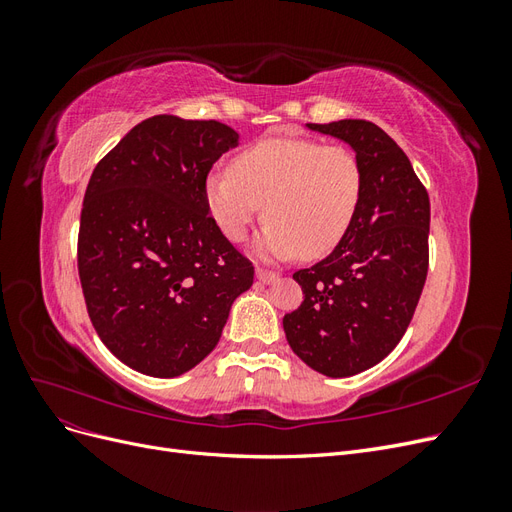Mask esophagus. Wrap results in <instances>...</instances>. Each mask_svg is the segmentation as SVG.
Listing matches in <instances>:
<instances>
[{"label":"esophagus","instance_id":"esophagus-1","mask_svg":"<svg viewBox=\"0 0 512 512\" xmlns=\"http://www.w3.org/2000/svg\"><path fill=\"white\" fill-rule=\"evenodd\" d=\"M256 277H258V280H260L262 284H271V282H275V280H280V273L269 271V269H258V271H256Z\"/></svg>","mask_w":512,"mask_h":512}]
</instances>
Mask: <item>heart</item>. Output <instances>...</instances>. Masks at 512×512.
<instances>
[{
    "mask_svg": "<svg viewBox=\"0 0 512 512\" xmlns=\"http://www.w3.org/2000/svg\"><path fill=\"white\" fill-rule=\"evenodd\" d=\"M363 166L344 145L271 136L245 147L224 173L205 181V200L222 235L239 243L265 205L262 258H320L346 239L363 200Z\"/></svg>",
    "mask_w": 512,
    "mask_h": 512,
    "instance_id": "obj_1",
    "label": "heart"
}]
</instances>
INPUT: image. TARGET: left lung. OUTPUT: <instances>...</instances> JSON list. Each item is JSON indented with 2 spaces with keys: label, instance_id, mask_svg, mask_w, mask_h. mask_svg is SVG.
Masks as SVG:
<instances>
[{
  "label": "left lung",
  "instance_id": "obj_1",
  "mask_svg": "<svg viewBox=\"0 0 512 512\" xmlns=\"http://www.w3.org/2000/svg\"><path fill=\"white\" fill-rule=\"evenodd\" d=\"M346 141L363 166L359 215L335 250L294 271L303 303L284 316L290 348L329 378L378 365L404 337L429 267V196L408 156L376 123H307Z\"/></svg>",
  "mask_w": 512,
  "mask_h": 512
}]
</instances>
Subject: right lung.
Instances as JSON below:
<instances>
[{"mask_svg":"<svg viewBox=\"0 0 512 512\" xmlns=\"http://www.w3.org/2000/svg\"><path fill=\"white\" fill-rule=\"evenodd\" d=\"M237 141L215 119L156 115L91 173L76 252L87 314L102 344L141 374L196 367L254 282L205 200L209 170Z\"/></svg>","mask_w":512,"mask_h":512,"instance_id":"obj_1","label":"right lung"}]
</instances>
